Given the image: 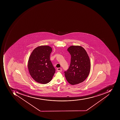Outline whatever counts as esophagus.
Returning <instances> with one entry per match:
<instances>
[{"instance_id": "esophagus-1", "label": "esophagus", "mask_w": 120, "mask_h": 120, "mask_svg": "<svg viewBox=\"0 0 120 120\" xmlns=\"http://www.w3.org/2000/svg\"><path fill=\"white\" fill-rule=\"evenodd\" d=\"M57 70L58 72H62V70L60 68H57Z\"/></svg>"}]
</instances>
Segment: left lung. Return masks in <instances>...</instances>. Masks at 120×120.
Returning <instances> with one entry per match:
<instances>
[{
	"mask_svg": "<svg viewBox=\"0 0 120 120\" xmlns=\"http://www.w3.org/2000/svg\"><path fill=\"white\" fill-rule=\"evenodd\" d=\"M71 56L69 68L64 71L67 81L72 85L84 81L90 71V62L85 49L79 45H71L68 49Z\"/></svg>",
	"mask_w": 120,
	"mask_h": 120,
	"instance_id": "8db88e82",
	"label": "left lung"
}]
</instances>
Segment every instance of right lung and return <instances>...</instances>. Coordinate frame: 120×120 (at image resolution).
I'll return each mask as SVG.
<instances>
[{
	"instance_id": "obj_1",
	"label": "right lung",
	"mask_w": 120,
	"mask_h": 120,
	"mask_svg": "<svg viewBox=\"0 0 120 120\" xmlns=\"http://www.w3.org/2000/svg\"><path fill=\"white\" fill-rule=\"evenodd\" d=\"M52 49L41 45L34 49L29 57L28 68L30 75L36 82L46 84L51 81L56 71L50 55Z\"/></svg>"
}]
</instances>
